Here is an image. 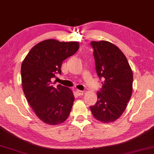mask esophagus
<instances>
[{
	"mask_svg": "<svg viewBox=\"0 0 154 154\" xmlns=\"http://www.w3.org/2000/svg\"><path fill=\"white\" fill-rule=\"evenodd\" d=\"M83 94H84L83 91H80V90H77V91H76V94H77V95L78 96L83 95Z\"/></svg>",
	"mask_w": 154,
	"mask_h": 154,
	"instance_id": "1",
	"label": "esophagus"
}]
</instances>
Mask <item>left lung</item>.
<instances>
[{
    "instance_id": "obj_1",
    "label": "left lung",
    "mask_w": 154,
    "mask_h": 154,
    "mask_svg": "<svg viewBox=\"0 0 154 154\" xmlns=\"http://www.w3.org/2000/svg\"><path fill=\"white\" fill-rule=\"evenodd\" d=\"M96 73L102 79L97 101L90 109L104 123L114 122L123 113L132 93L133 73L123 53L106 41L91 42Z\"/></svg>"
}]
</instances>
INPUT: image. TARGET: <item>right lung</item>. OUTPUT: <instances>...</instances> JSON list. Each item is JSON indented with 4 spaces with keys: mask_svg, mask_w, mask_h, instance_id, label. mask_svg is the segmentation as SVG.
I'll list each match as a JSON object with an SVG mask.
<instances>
[{
    "mask_svg": "<svg viewBox=\"0 0 154 154\" xmlns=\"http://www.w3.org/2000/svg\"><path fill=\"white\" fill-rule=\"evenodd\" d=\"M79 44L47 39L31 49L21 66L22 89L29 104L42 121L61 124L67 120L75 96L70 89L60 85L53 87L51 79L61 74V65L75 54Z\"/></svg>",
    "mask_w": 154,
    "mask_h": 154,
    "instance_id": "right-lung-1",
    "label": "right lung"
}]
</instances>
